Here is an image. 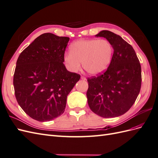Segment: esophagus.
Masks as SVG:
<instances>
[{
    "mask_svg": "<svg viewBox=\"0 0 158 158\" xmlns=\"http://www.w3.org/2000/svg\"><path fill=\"white\" fill-rule=\"evenodd\" d=\"M81 79L83 80H86V78H85L84 76H81Z\"/></svg>",
    "mask_w": 158,
    "mask_h": 158,
    "instance_id": "esophagus-1",
    "label": "esophagus"
}]
</instances>
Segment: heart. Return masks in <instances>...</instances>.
Returning <instances> with one entry per match:
<instances>
[{
    "mask_svg": "<svg viewBox=\"0 0 158 158\" xmlns=\"http://www.w3.org/2000/svg\"><path fill=\"white\" fill-rule=\"evenodd\" d=\"M113 47L106 40H81L70 47V52L64 56L66 67L73 73L83 68L90 75H98L106 70L111 62Z\"/></svg>",
    "mask_w": 158,
    "mask_h": 158,
    "instance_id": "heart-1",
    "label": "heart"
}]
</instances>
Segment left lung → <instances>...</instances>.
<instances>
[{"label":"left lung","mask_w":158,"mask_h":158,"mask_svg":"<svg viewBox=\"0 0 158 158\" xmlns=\"http://www.w3.org/2000/svg\"><path fill=\"white\" fill-rule=\"evenodd\" d=\"M95 37L106 38L111 43L114 52L106 71L88 78V106L102 117L121 116L130 109L140 93V62L133 47L118 35L103 30Z\"/></svg>","instance_id":"left-lung-1"}]
</instances>
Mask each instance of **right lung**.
<instances>
[{"label": "right lung", "instance_id": "obj_1", "mask_svg": "<svg viewBox=\"0 0 158 158\" xmlns=\"http://www.w3.org/2000/svg\"><path fill=\"white\" fill-rule=\"evenodd\" d=\"M70 38L41 34L19 56L14 74V92L24 112L38 121H49L64 111L66 98L80 76L64 64Z\"/></svg>", "mask_w": 158, "mask_h": 158}]
</instances>
